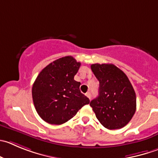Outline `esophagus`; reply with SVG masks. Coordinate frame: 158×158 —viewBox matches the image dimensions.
Segmentation results:
<instances>
[{
	"mask_svg": "<svg viewBox=\"0 0 158 158\" xmlns=\"http://www.w3.org/2000/svg\"><path fill=\"white\" fill-rule=\"evenodd\" d=\"M86 94V96H87V97L88 98H89V99H91V92H89V91H88V92H87L86 94Z\"/></svg>",
	"mask_w": 158,
	"mask_h": 158,
	"instance_id": "34e87169",
	"label": "esophagus"
}]
</instances>
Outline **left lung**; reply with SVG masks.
Wrapping results in <instances>:
<instances>
[{
    "label": "left lung",
    "instance_id": "left-lung-1",
    "mask_svg": "<svg viewBox=\"0 0 158 158\" xmlns=\"http://www.w3.org/2000/svg\"><path fill=\"white\" fill-rule=\"evenodd\" d=\"M91 68L99 81L98 96L90 102L101 124L109 130L125 127L136 112V98L129 78L111 64H94Z\"/></svg>",
    "mask_w": 158,
    "mask_h": 158
}]
</instances>
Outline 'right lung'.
<instances>
[{
    "label": "right lung",
    "instance_id": "obj_1",
    "mask_svg": "<svg viewBox=\"0 0 158 158\" xmlns=\"http://www.w3.org/2000/svg\"><path fill=\"white\" fill-rule=\"evenodd\" d=\"M80 66V62L67 56L52 62L39 73L31 94L36 112L45 122L60 125L90 103L81 92L80 82L73 79Z\"/></svg>",
    "mask_w": 158,
    "mask_h": 158
}]
</instances>
